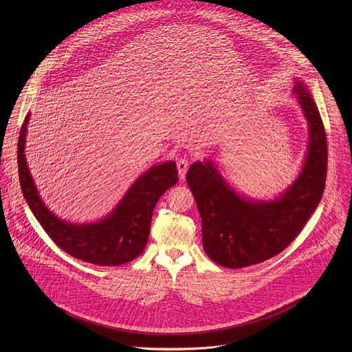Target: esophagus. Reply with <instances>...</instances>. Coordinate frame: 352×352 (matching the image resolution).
<instances>
[{
    "label": "esophagus",
    "instance_id": "34e87169",
    "mask_svg": "<svg viewBox=\"0 0 352 352\" xmlns=\"http://www.w3.org/2000/svg\"><path fill=\"white\" fill-rule=\"evenodd\" d=\"M188 166H190V164H188V161L186 158H180L177 161V170H179V177L180 179H184V176H186V173L188 170Z\"/></svg>",
    "mask_w": 352,
    "mask_h": 352
}]
</instances>
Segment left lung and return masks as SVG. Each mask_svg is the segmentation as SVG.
Masks as SVG:
<instances>
[{"label":"left lung","instance_id":"left-lung-1","mask_svg":"<svg viewBox=\"0 0 352 352\" xmlns=\"http://www.w3.org/2000/svg\"><path fill=\"white\" fill-rule=\"evenodd\" d=\"M294 94L309 124V148L298 179L278 199L250 201L234 192L215 166L194 162L186 176L201 218L207 256L228 268L265 261L289 247L321 201L328 165L327 134L306 85Z\"/></svg>","mask_w":352,"mask_h":352}]
</instances>
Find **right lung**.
Wrapping results in <instances>:
<instances>
[{
  "mask_svg": "<svg viewBox=\"0 0 352 352\" xmlns=\"http://www.w3.org/2000/svg\"><path fill=\"white\" fill-rule=\"evenodd\" d=\"M28 120L30 115L24 119L17 144L19 179L25 201L51 240L70 256L96 265H120L138 257L146 247L157 201L179 180L176 162L151 166L104 219L88 225L70 223L49 211L36 191L24 154Z\"/></svg>",
  "mask_w": 352,
  "mask_h": 352,
  "instance_id": "right-lung-1",
  "label": "right lung"
}]
</instances>
